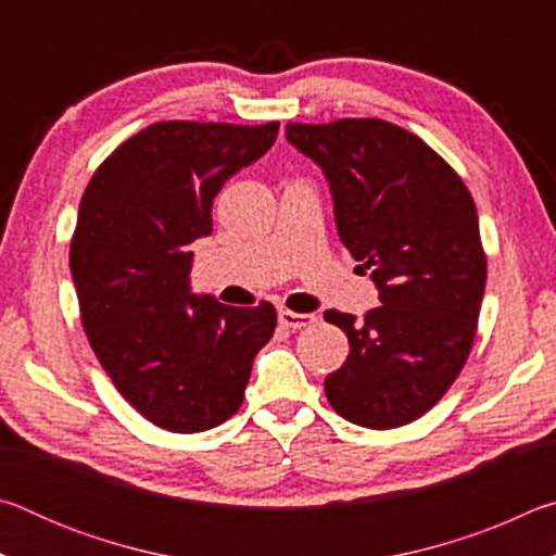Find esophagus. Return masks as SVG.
Returning a JSON list of instances; mask_svg holds the SVG:
<instances>
[{
  "instance_id": "1",
  "label": "esophagus",
  "mask_w": 556,
  "mask_h": 556,
  "mask_svg": "<svg viewBox=\"0 0 556 556\" xmlns=\"http://www.w3.org/2000/svg\"><path fill=\"white\" fill-rule=\"evenodd\" d=\"M279 324L285 328H291V331H299V328L316 324V316L314 314H296V312H289V308H279Z\"/></svg>"
}]
</instances>
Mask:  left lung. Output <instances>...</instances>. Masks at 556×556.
Listing matches in <instances>:
<instances>
[{"mask_svg":"<svg viewBox=\"0 0 556 556\" xmlns=\"http://www.w3.org/2000/svg\"><path fill=\"white\" fill-rule=\"evenodd\" d=\"M287 139L321 166L341 242L380 291L363 324L326 312L351 343L326 397L357 427L409 425L444 397L473 345L485 289L476 203L434 149L392 122H291Z\"/></svg>","mask_w":556,"mask_h":556,"instance_id":"obj_1","label":"left lung"}]
</instances>
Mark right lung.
<instances>
[{
	"mask_svg": "<svg viewBox=\"0 0 556 556\" xmlns=\"http://www.w3.org/2000/svg\"><path fill=\"white\" fill-rule=\"evenodd\" d=\"M277 131L279 122H156L119 144L83 193L71 240L83 328L122 397L166 431L230 419L277 328L269 301L225 306L188 279V244L213 232V199Z\"/></svg>",
	"mask_w": 556,
	"mask_h": 556,
	"instance_id": "obj_1",
	"label": "right lung"
}]
</instances>
